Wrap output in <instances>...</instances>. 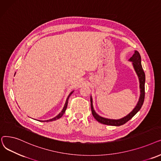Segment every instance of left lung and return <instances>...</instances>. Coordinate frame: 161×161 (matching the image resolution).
I'll return each mask as SVG.
<instances>
[{"label": "left lung", "mask_w": 161, "mask_h": 161, "mask_svg": "<svg viewBox=\"0 0 161 161\" xmlns=\"http://www.w3.org/2000/svg\"><path fill=\"white\" fill-rule=\"evenodd\" d=\"M130 60L132 61L133 62V65L134 67V69L139 77L140 80V97L139 102L136 105V108L133 109L132 112L130 113L127 116L125 117L124 118L119 119V120H113V119H105L102 117H99L98 114L96 113L93 109V105H92V99L90 97V105H91V110L92 113L93 117L95 119L100 122L102 124H104L106 125H111V126H121L122 125L125 124L129 120H130L135 114L140 111L142 106L143 105L144 99H145V75L142 68L141 64V56L140 53L137 51H135L134 55L130 58Z\"/></svg>", "instance_id": "obj_1"}]
</instances>
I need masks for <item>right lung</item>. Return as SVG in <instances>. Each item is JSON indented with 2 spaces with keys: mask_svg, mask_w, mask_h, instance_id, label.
Listing matches in <instances>:
<instances>
[{
  "mask_svg": "<svg viewBox=\"0 0 161 161\" xmlns=\"http://www.w3.org/2000/svg\"><path fill=\"white\" fill-rule=\"evenodd\" d=\"M72 93H73V92H71L70 93V94L69 95V96H68V97H67V100H66V102H65V105H64V109H63V110H62V111L58 115H57L55 118H53V119H50V120H47V122L48 121H53V120H57V119H59V118H61L62 117V116H63V114H64V113L65 112V110H66V109H67V103H68V99H69V97H70V96L72 94Z\"/></svg>",
  "mask_w": 161,
  "mask_h": 161,
  "instance_id": "1",
  "label": "right lung"
}]
</instances>
